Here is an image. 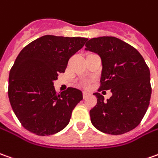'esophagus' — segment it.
<instances>
[{
	"label": "esophagus",
	"mask_w": 158,
	"mask_h": 158,
	"mask_svg": "<svg viewBox=\"0 0 158 158\" xmlns=\"http://www.w3.org/2000/svg\"><path fill=\"white\" fill-rule=\"evenodd\" d=\"M89 95H90V94H89V93H88V92H86V91H84L83 93H82V96H83V98H84V99H85V98H87V97L89 96Z\"/></svg>",
	"instance_id": "esophagus-1"
}]
</instances>
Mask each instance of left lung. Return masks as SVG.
Instances as JSON below:
<instances>
[{
    "instance_id": "left-lung-1",
    "label": "left lung",
    "mask_w": 158,
    "mask_h": 158,
    "mask_svg": "<svg viewBox=\"0 0 158 158\" xmlns=\"http://www.w3.org/2000/svg\"><path fill=\"white\" fill-rule=\"evenodd\" d=\"M85 46L86 50L98 54L102 59L98 91L112 92L107 102L100 93L94 94L97 103L89 111L92 124L110 135L132 131L143 118L151 100V74L143 57L116 37L92 38Z\"/></svg>"
}]
</instances>
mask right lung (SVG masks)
Masks as SVG:
<instances>
[{
    "instance_id": "obj_1",
    "label": "right lung",
    "mask_w": 158,
    "mask_h": 158,
    "mask_svg": "<svg viewBox=\"0 0 158 158\" xmlns=\"http://www.w3.org/2000/svg\"><path fill=\"white\" fill-rule=\"evenodd\" d=\"M87 40L44 35L20 52L9 72L7 93L13 110L26 130L49 136L68 125L82 93L69 87L57 94L53 81L65 72L69 58Z\"/></svg>"
}]
</instances>
